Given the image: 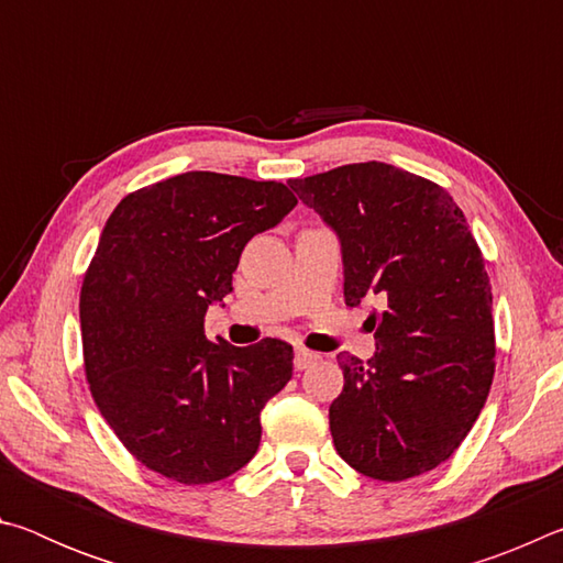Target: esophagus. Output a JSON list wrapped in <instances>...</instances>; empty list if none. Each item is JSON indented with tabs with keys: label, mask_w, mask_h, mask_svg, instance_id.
Listing matches in <instances>:
<instances>
[{
	"label": "esophagus",
	"mask_w": 563,
	"mask_h": 563,
	"mask_svg": "<svg viewBox=\"0 0 563 563\" xmlns=\"http://www.w3.org/2000/svg\"><path fill=\"white\" fill-rule=\"evenodd\" d=\"M316 360H318L316 352H310V350H305V347L295 350V369H308Z\"/></svg>",
	"instance_id": "obj_1"
}]
</instances>
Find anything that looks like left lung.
Masks as SVG:
<instances>
[{"label":"left lung","instance_id":"obj_1","mask_svg":"<svg viewBox=\"0 0 563 563\" xmlns=\"http://www.w3.org/2000/svg\"><path fill=\"white\" fill-rule=\"evenodd\" d=\"M288 184L340 238L345 302H383L369 316L377 355H338V454L379 482L434 470L470 434L497 365L489 275L462 208L434 180L379 161Z\"/></svg>","mask_w":563,"mask_h":563}]
</instances>
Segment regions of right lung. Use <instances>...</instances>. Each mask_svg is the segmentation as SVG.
Instances as JSON below:
<instances>
[{"instance_id":"right-lung-1","label":"right lung","mask_w":563,"mask_h":563,"mask_svg":"<svg viewBox=\"0 0 563 563\" xmlns=\"http://www.w3.org/2000/svg\"><path fill=\"white\" fill-rule=\"evenodd\" d=\"M298 198L278 180L188 170L113 208L79 295L93 402L131 456L178 484L235 474L261 444V409L292 377V345L206 338L245 243Z\"/></svg>"}]
</instances>
